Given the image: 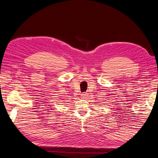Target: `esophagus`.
I'll list each match as a JSON object with an SVG mask.
<instances>
[{"instance_id":"obj_1","label":"esophagus","mask_w":158,"mask_h":158,"mask_svg":"<svg viewBox=\"0 0 158 158\" xmlns=\"http://www.w3.org/2000/svg\"><path fill=\"white\" fill-rule=\"evenodd\" d=\"M81 96L82 98H86V96H88V94L86 92H84L81 94Z\"/></svg>"}]
</instances>
